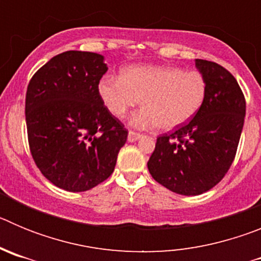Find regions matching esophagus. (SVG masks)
<instances>
[{"instance_id":"34e87169","label":"esophagus","mask_w":261,"mask_h":261,"mask_svg":"<svg viewBox=\"0 0 261 261\" xmlns=\"http://www.w3.org/2000/svg\"><path fill=\"white\" fill-rule=\"evenodd\" d=\"M141 137H142L141 133L133 132V130H130V132L128 133V141H129V142L137 141V140H140V138H141Z\"/></svg>"}]
</instances>
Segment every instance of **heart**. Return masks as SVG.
<instances>
[{
	"instance_id": "b5f03b06",
	"label": "heart",
	"mask_w": 261,
	"mask_h": 261,
	"mask_svg": "<svg viewBox=\"0 0 261 261\" xmlns=\"http://www.w3.org/2000/svg\"><path fill=\"white\" fill-rule=\"evenodd\" d=\"M98 94L116 117H123L144 99L145 107L133 115L130 124L137 128L158 125L171 130L187 124L199 112L206 95V84L199 71L138 65L123 70L120 77H103Z\"/></svg>"
}]
</instances>
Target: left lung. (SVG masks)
I'll list each match as a JSON object with an SVG mask.
<instances>
[{"label": "left lung", "instance_id": "1", "mask_svg": "<svg viewBox=\"0 0 261 261\" xmlns=\"http://www.w3.org/2000/svg\"><path fill=\"white\" fill-rule=\"evenodd\" d=\"M206 95L192 120L156 138L147 168L154 180L184 196L201 195L222 180L237 154L246 99L234 75L213 61L196 60Z\"/></svg>", "mask_w": 261, "mask_h": 261}]
</instances>
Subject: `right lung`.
<instances>
[{"label": "right lung", "instance_id": "add662e5", "mask_svg": "<svg viewBox=\"0 0 261 261\" xmlns=\"http://www.w3.org/2000/svg\"><path fill=\"white\" fill-rule=\"evenodd\" d=\"M102 55L66 50L30 81L26 124L31 155L41 174L69 192H84L115 170L128 130L98 94L107 71Z\"/></svg>", "mask_w": 261, "mask_h": 261}]
</instances>
